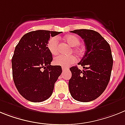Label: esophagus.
<instances>
[{"mask_svg":"<svg viewBox=\"0 0 125 125\" xmlns=\"http://www.w3.org/2000/svg\"><path fill=\"white\" fill-rule=\"evenodd\" d=\"M69 70V69H67V68H65V67H62V70L63 71H65V70Z\"/></svg>","mask_w":125,"mask_h":125,"instance_id":"1","label":"esophagus"}]
</instances>
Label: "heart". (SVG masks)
Masks as SVG:
<instances>
[{
    "label": "heart",
    "instance_id": "heart-1",
    "mask_svg": "<svg viewBox=\"0 0 125 125\" xmlns=\"http://www.w3.org/2000/svg\"><path fill=\"white\" fill-rule=\"evenodd\" d=\"M64 40L67 42L70 46L73 47V53L77 54L79 56H81L84 53V48L82 46H79L80 44V39L78 36L74 34H69L64 37ZM58 40L57 37H51L47 43V48L50 52V53L55 55L58 52ZM76 59L73 55H60L55 57L53 60V63L56 65L62 66L63 67H69L72 63L75 62Z\"/></svg>",
    "mask_w": 125,
    "mask_h": 125
}]
</instances>
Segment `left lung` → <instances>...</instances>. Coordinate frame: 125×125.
Instances as JSON below:
<instances>
[{
  "instance_id": "8db88e82",
  "label": "left lung",
  "mask_w": 125,
  "mask_h": 125,
  "mask_svg": "<svg viewBox=\"0 0 125 125\" xmlns=\"http://www.w3.org/2000/svg\"><path fill=\"white\" fill-rule=\"evenodd\" d=\"M71 32L83 39L86 50L78 63L83 70L77 66L70 69L69 91L75 100L89 102L99 97L109 83L113 63L111 50L109 43L97 31L82 29Z\"/></svg>"
}]
</instances>
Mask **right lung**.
I'll use <instances>...</instances> for the list:
<instances>
[{
  "label": "right lung",
  "mask_w": 125,
  "mask_h": 125,
  "mask_svg": "<svg viewBox=\"0 0 125 125\" xmlns=\"http://www.w3.org/2000/svg\"><path fill=\"white\" fill-rule=\"evenodd\" d=\"M62 32L37 30L23 36L15 48L12 59L14 82L26 99L34 103L46 100L62 72L61 66L51 65L53 56L48 41ZM44 69V70L42 69Z\"/></svg>",
  "instance_id": "1"
}]
</instances>
